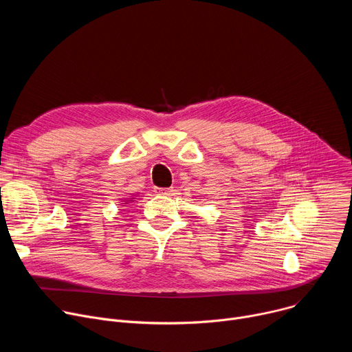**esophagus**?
<instances>
[{"instance_id": "obj_1", "label": "esophagus", "mask_w": 352, "mask_h": 352, "mask_svg": "<svg viewBox=\"0 0 352 352\" xmlns=\"http://www.w3.org/2000/svg\"><path fill=\"white\" fill-rule=\"evenodd\" d=\"M156 192L157 193H160V195H167V196H171V195H174V188H157L156 189Z\"/></svg>"}]
</instances>
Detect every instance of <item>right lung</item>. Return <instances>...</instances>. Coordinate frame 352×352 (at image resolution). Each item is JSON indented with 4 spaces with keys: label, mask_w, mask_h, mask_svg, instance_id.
I'll use <instances>...</instances> for the list:
<instances>
[{
    "label": "right lung",
    "mask_w": 352,
    "mask_h": 352,
    "mask_svg": "<svg viewBox=\"0 0 352 352\" xmlns=\"http://www.w3.org/2000/svg\"><path fill=\"white\" fill-rule=\"evenodd\" d=\"M133 199H135V197H128V199H125V200H124V204H122V205H124V206H126L128 204L133 202Z\"/></svg>",
    "instance_id": "obj_1"
}]
</instances>
